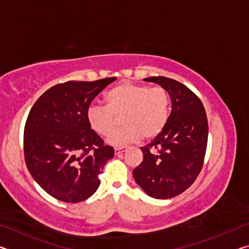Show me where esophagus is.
<instances>
[{"label": "esophagus", "mask_w": 249, "mask_h": 249, "mask_svg": "<svg viewBox=\"0 0 249 249\" xmlns=\"http://www.w3.org/2000/svg\"><path fill=\"white\" fill-rule=\"evenodd\" d=\"M124 151H125V149H124V148H114V153H115V155L122 154V153H124Z\"/></svg>", "instance_id": "1"}]
</instances>
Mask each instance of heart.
Instances as JSON below:
<instances>
[{
	"instance_id": "1",
	"label": "heart",
	"mask_w": 249,
	"mask_h": 249,
	"mask_svg": "<svg viewBox=\"0 0 249 249\" xmlns=\"http://www.w3.org/2000/svg\"><path fill=\"white\" fill-rule=\"evenodd\" d=\"M107 107L91 105L87 120L91 128L101 136H108L124 119V127L107 138L113 146H124L153 140L166 127L170 114V96L161 87L121 83L107 92Z\"/></svg>"
}]
</instances>
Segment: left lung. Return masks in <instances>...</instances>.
I'll list each match as a JSON object with an SVG mask.
<instances>
[{"mask_svg":"<svg viewBox=\"0 0 249 249\" xmlns=\"http://www.w3.org/2000/svg\"><path fill=\"white\" fill-rule=\"evenodd\" d=\"M144 80L168 91L171 112L162 132L141 147L144 158L133 177L146 195L170 199L187 190L200 174L208 144V119L200 99L184 84L166 77Z\"/></svg>","mask_w":249,"mask_h":249,"instance_id":"left-lung-1","label":"left lung"}]
</instances>
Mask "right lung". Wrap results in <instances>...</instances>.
I'll use <instances>...</instances> for the list:
<instances>
[{
	"instance_id": "obj_1",
	"label": "right lung",
	"mask_w": 249,
	"mask_h": 249,
	"mask_svg": "<svg viewBox=\"0 0 249 249\" xmlns=\"http://www.w3.org/2000/svg\"><path fill=\"white\" fill-rule=\"evenodd\" d=\"M115 79L56 84L33 105L24 129L25 161L34 180L54 199L78 203L98 190L99 175L114 149L91 129L87 111Z\"/></svg>"
}]
</instances>
